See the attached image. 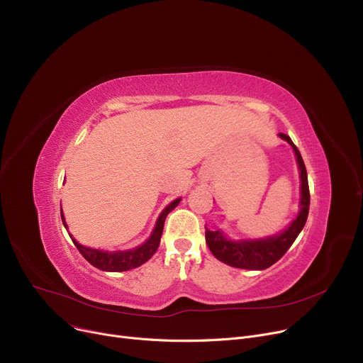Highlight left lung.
I'll return each mask as SVG.
<instances>
[{"instance_id": "1", "label": "left lung", "mask_w": 363, "mask_h": 363, "mask_svg": "<svg viewBox=\"0 0 363 363\" xmlns=\"http://www.w3.org/2000/svg\"><path fill=\"white\" fill-rule=\"evenodd\" d=\"M282 140L287 141L297 156V163L300 169L301 178V201H300V213L294 219V222L289 226L278 237H271L266 240H253V241H228L222 233L219 231H208L206 228V242L211 249L212 255L234 268L240 269H252L260 271L266 269L277 263L294 242L300 231L303 230L309 215V204H311V193H309V182H308V172L298 148L294 145L291 138L285 133H279Z\"/></svg>"}]
</instances>
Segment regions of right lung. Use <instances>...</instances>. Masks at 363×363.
<instances>
[{
	"label": "right lung",
	"instance_id": "obj_1",
	"mask_svg": "<svg viewBox=\"0 0 363 363\" xmlns=\"http://www.w3.org/2000/svg\"><path fill=\"white\" fill-rule=\"evenodd\" d=\"M181 199H177L175 201H172L164 211L162 212V215L157 219L155 231H152L151 237L140 247L133 250H128V252H116V253H108V252H101V250H95V249H88V247L81 245L79 242H76L74 238H72L73 244L76 245V249L79 250V253L92 264L95 268H99L101 271H107V272H123V271H129L133 268H138L143 263H145L148 259H151V256L156 253V250L159 249L160 244V237L163 233V225H164V219L169 215V212L174 211V208L179 204ZM62 220L66 226L65 218H63V212H62Z\"/></svg>",
	"mask_w": 363,
	"mask_h": 363
}]
</instances>
